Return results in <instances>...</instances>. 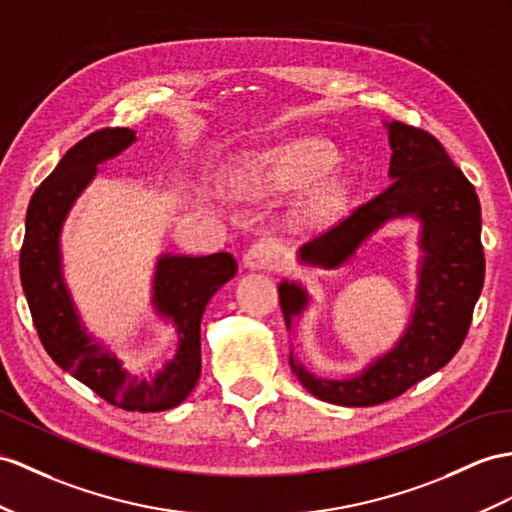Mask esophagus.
<instances>
[{
	"instance_id": "34e87169",
	"label": "esophagus",
	"mask_w": 512,
	"mask_h": 512,
	"mask_svg": "<svg viewBox=\"0 0 512 512\" xmlns=\"http://www.w3.org/2000/svg\"><path fill=\"white\" fill-rule=\"evenodd\" d=\"M278 263V247L271 241H258L247 249L243 256V265L252 271H269Z\"/></svg>"
}]
</instances>
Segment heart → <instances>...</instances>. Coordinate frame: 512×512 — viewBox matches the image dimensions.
<instances>
[{"mask_svg": "<svg viewBox=\"0 0 512 512\" xmlns=\"http://www.w3.org/2000/svg\"><path fill=\"white\" fill-rule=\"evenodd\" d=\"M334 149L321 141H295L278 149L267 160V171L280 184H308L315 182L334 167ZM343 195V180L332 178L321 186L315 197L317 210H330Z\"/></svg>", "mask_w": 512, "mask_h": 512, "instance_id": "1", "label": "heart"}]
</instances>
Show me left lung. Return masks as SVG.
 I'll list each match as a JSON object with an SVG mask.
<instances>
[{
    "instance_id": "8db88e82",
    "label": "left lung",
    "mask_w": 512,
    "mask_h": 512,
    "mask_svg": "<svg viewBox=\"0 0 512 512\" xmlns=\"http://www.w3.org/2000/svg\"><path fill=\"white\" fill-rule=\"evenodd\" d=\"M389 141L393 182L299 252L306 263L332 267L350 258L389 219L415 215L423 223L426 258L419 302L395 350L352 380H321L293 356L289 360L308 393L339 406L384 404L450 363L469 332L473 306L484 284L482 217L473 184L430 132L391 121ZM278 295L286 328H291V319L306 306V293L297 284L282 282Z\"/></svg>"
}]
</instances>
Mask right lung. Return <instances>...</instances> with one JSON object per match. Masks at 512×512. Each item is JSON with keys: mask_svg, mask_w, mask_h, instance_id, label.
<instances>
[{"mask_svg": "<svg viewBox=\"0 0 512 512\" xmlns=\"http://www.w3.org/2000/svg\"><path fill=\"white\" fill-rule=\"evenodd\" d=\"M132 141L134 130L130 128H102L86 134L62 156L30 199L19 273L36 334L54 363L110 406L132 413H156L178 406L195 389L202 371L199 323L208 299L221 284L234 278L236 260L228 252L158 260L154 299L160 313L176 321L180 347L176 358L152 382L136 380L115 356L91 343L62 282L58 234L73 199L95 176L97 162L119 154Z\"/></svg>", "mask_w": 512, "mask_h": 512, "instance_id": "1", "label": "right lung"}]
</instances>
